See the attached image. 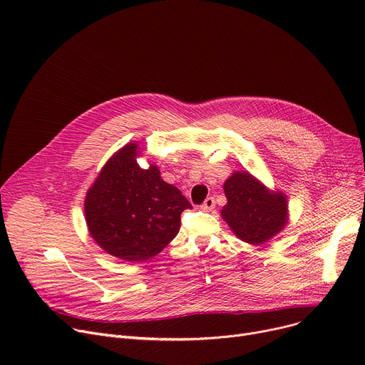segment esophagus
Segmentation results:
<instances>
[{
	"label": "esophagus",
	"instance_id": "esophagus-1",
	"mask_svg": "<svg viewBox=\"0 0 365 365\" xmlns=\"http://www.w3.org/2000/svg\"><path fill=\"white\" fill-rule=\"evenodd\" d=\"M215 205H216L215 198L213 197H208V198H205V201H204V204L201 207H202V210H205V212H212V210L215 208Z\"/></svg>",
	"mask_w": 365,
	"mask_h": 365
}]
</instances>
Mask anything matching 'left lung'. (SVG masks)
Wrapping results in <instances>:
<instances>
[{"label": "left lung", "mask_w": 365, "mask_h": 365, "mask_svg": "<svg viewBox=\"0 0 365 365\" xmlns=\"http://www.w3.org/2000/svg\"><path fill=\"white\" fill-rule=\"evenodd\" d=\"M222 217L232 232L248 244H263L287 225V197L269 190L247 171H235L225 185Z\"/></svg>", "instance_id": "8db88e82"}]
</instances>
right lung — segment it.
Here are the masks:
<instances>
[{
	"instance_id": "obj_1",
	"label": "right lung",
	"mask_w": 365,
	"mask_h": 365,
	"mask_svg": "<svg viewBox=\"0 0 365 365\" xmlns=\"http://www.w3.org/2000/svg\"><path fill=\"white\" fill-rule=\"evenodd\" d=\"M138 157V143L115 152L84 201L93 240L125 262L157 256L179 234L183 210L192 208L176 186L163 180L157 165L140 168Z\"/></svg>"
}]
</instances>
